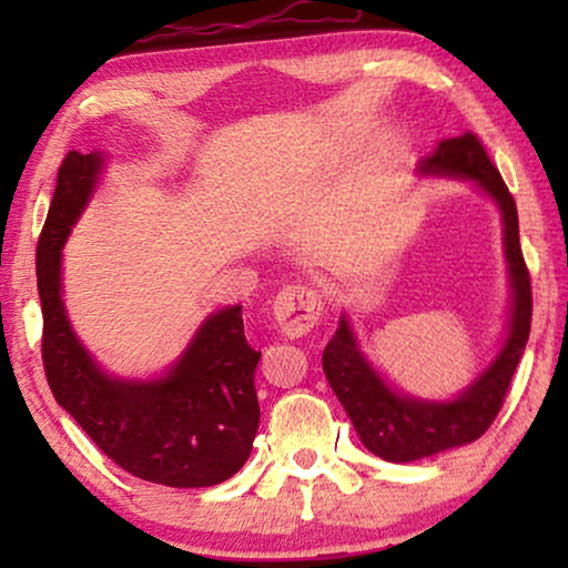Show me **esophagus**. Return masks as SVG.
<instances>
[{"instance_id": "1", "label": "esophagus", "mask_w": 568, "mask_h": 568, "mask_svg": "<svg viewBox=\"0 0 568 568\" xmlns=\"http://www.w3.org/2000/svg\"><path fill=\"white\" fill-rule=\"evenodd\" d=\"M274 317L284 336L300 338L321 323L323 297L307 284L284 286L274 300Z\"/></svg>"}]
</instances>
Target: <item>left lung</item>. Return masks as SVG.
I'll use <instances>...</instances> for the list:
<instances>
[{
    "label": "left lung",
    "instance_id": "left-lung-1",
    "mask_svg": "<svg viewBox=\"0 0 568 568\" xmlns=\"http://www.w3.org/2000/svg\"><path fill=\"white\" fill-rule=\"evenodd\" d=\"M416 173L473 183L499 209L509 276V315L494 359L453 398H422L395 387L364 354L352 317L341 315L336 336L325 346L323 372L352 418L362 445L387 463H414L476 442L499 414L530 338L532 317L530 274L519 247L515 199L478 139L470 131L439 139L437 146L418 160Z\"/></svg>",
    "mask_w": 568,
    "mask_h": 568
}]
</instances>
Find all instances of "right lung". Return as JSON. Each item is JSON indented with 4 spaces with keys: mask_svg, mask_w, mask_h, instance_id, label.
I'll list each match as a JSON object with an SVG mask.
<instances>
[{
    "mask_svg": "<svg viewBox=\"0 0 568 568\" xmlns=\"http://www.w3.org/2000/svg\"><path fill=\"white\" fill-rule=\"evenodd\" d=\"M105 152H69L36 253L43 364L51 393L90 439L131 476L173 488L216 486L251 457L261 408L243 305L209 313L189 344L152 377H121L88 352L64 305V245L95 196Z\"/></svg>",
    "mask_w": 568,
    "mask_h": 568,
    "instance_id": "add662e5",
    "label": "right lung"
}]
</instances>
